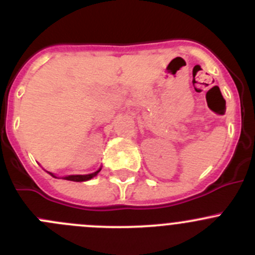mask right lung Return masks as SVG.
<instances>
[{"label":"right lung","mask_w":255,"mask_h":255,"mask_svg":"<svg viewBox=\"0 0 255 255\" xmlns=\"http://www.w3.org/2000/svg\"><path fill=\"white\" fill-rule=\"evenodd\" d=\"M100 170H101V168L99 169L97 171H95V173L92 174H87V175H68V176H63L64 180H70V181H78V182H81V181H87V180L92 179L94 176H96L97 174L100 173ZM53 177H56L54 175L53 173H49Z\"/></svg>","instance_id":"add662e5"}]
</instances>
